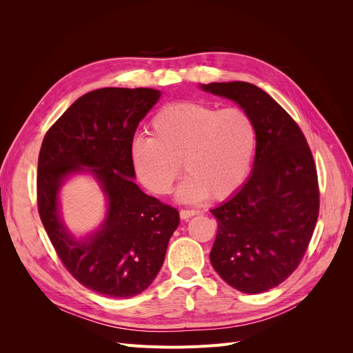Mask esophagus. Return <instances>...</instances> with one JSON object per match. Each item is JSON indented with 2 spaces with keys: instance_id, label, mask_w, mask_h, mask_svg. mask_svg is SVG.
I'll return each instance as SVG.
<instances>
[{
  "instance_id": "esophagus-1",
  "label": "esophagus",
  "mask_w": 353,
  "mask_h": 353,
  "mask_svg": "<svg viewBox=\"0 0 353 353\" xmlns=\"http://www.w3.org/2000/svg\"><path fill=\"white\" fill-rule=\"evenodd\" d=\"M197 213H199V210H196V209H181L179 216H181V219H190L191 216L197 215Z\"/></svg>"
}]
</instances>
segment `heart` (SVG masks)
<instances>
[{
	"instance_id": "b5f03b06",
	"label": "heart",
	"mask_w": 353,
	"mask_h": 353,
	"mask_svg": "<svg viewBox=\"0 0 353 353\" xmlns=\"http://www.w3.org/2000/svg\"><path fill=\"white\" fill-rule=\"evenodd\" d=\"M150 137L131 144L137 176L157 196L172 191L184 168L188 175L178 199L197 203L209 196H234L249 178L256 150V125L241 108L218 109L199 101H179L160 109L150 122Z\"/></svg>"
}]
</instances>
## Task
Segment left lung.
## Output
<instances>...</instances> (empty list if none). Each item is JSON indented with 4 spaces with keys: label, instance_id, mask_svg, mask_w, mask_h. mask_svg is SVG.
Listing matches in <instances>:
<instances>
[{
    "label": "left lung",
    "instance_id": "8db88e82",
    "mask_svg": "<svg viewBox=\"0 0 353 353\" xmlns=\"http://www.w3.org/2000/svg\"><path fill=\"white\" fill-rule=\"evenodd\" d=\"M203 91L236 101L256 125L252 175L212 209L218 232L210 262L249 294L281 284L301 263L319 210L314 157L301 128L271 95L249 82H212Z\"/></svg>",
    "mask_w": 353,
    "mask_h": 353
}]
</instances>
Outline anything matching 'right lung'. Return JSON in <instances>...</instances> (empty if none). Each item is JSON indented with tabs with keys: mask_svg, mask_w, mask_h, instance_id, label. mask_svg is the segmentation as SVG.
<instances>
[{
	"mask_svg": "<svg viewBox=\"0 0 353 353\" xmlns=\"http://www.w3.org/2000/svg\"><path fill=\"white\" fill-rule=\"evenodd\" d=\"M160 99L152 88H101L74 101L44 137L38 157V212L66 270L108 297H132L153 283L179 213L134 183L131 144L138 123ZM91 173L108 199L97 231L73 238L58 212L70 175Z\"/></svg>",
	"mask_w": 353,
	"mask_h": 353,
	"instance_id": "right-lung-1",
	"label": "right lung"
}]
</instances>
